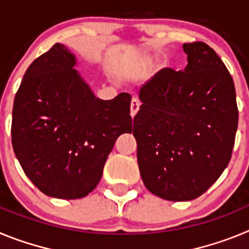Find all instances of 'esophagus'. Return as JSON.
Returning a JSON list of instances; mask_svg holds the SVG:
<instances>
[{"label": "esophagus", "instance_id": "obj_1", "mask_svg": "<svg viewBox=\"0 0 249 249\" xmlns=\"http://www.w3.org/2000/svg\"><path fill=\"white\" fill-rule=\"evenodd\" d=\"M140 109V101L137 98H132L131 101V116L132 117H135L136 113L138 112Z\"/></svg>", "mask_w": 249, "mask_h": 249}]
</instances>
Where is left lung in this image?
<instances>
[{
	"mask_svg": "<svg viewBox=\"0 0 249 249\" xmlns=\"http://www.w3.org/2000/svg\"><path fill=\"white\" fill-rule=\"evenodd\" d=\"M184 71L163 68L140 91L133 118L140 173L167 201H191L219 178L238 127L232 76L213 48L184 43Z\"/></svg>",
	"mask_w": 249,
	"mask_h": 249,
	"instance_id": "8db88e82",
	"label": "left lung"
}]
</instances>
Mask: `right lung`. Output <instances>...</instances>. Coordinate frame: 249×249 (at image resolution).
<instances>
[{"label": "right lung", "instance_id": "obj_1", "mask_svg": "<svg viewBox=\"0 0 249 249\" xmlns=\"http://www.w3.org/2000/svg\"><path fill=\"white\" fill-rule=\"evenodd\" d=\"M56 43L31 63L15 96L11 137L17 160L39 191L82 198L97 187L114 142L132 132L131 96L97 98Z\"/></svg>", "mask_w": 249, "mask_h": 249}]
</instances>
